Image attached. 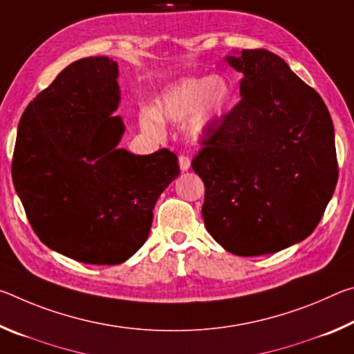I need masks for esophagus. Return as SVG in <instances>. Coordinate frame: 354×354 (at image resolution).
I'll use <instances>...</instances> for the list:
<instances>
[{"label":"esophagus","mask_w":354,"mask_h":354,"mask_svg":"<svg viewBox=\"0 0 354 354\" xmlns=\"http://www.w3.org/2000/svg\"><path fill=\"white\" fill-rule=\"evenodd\" d=\"M189 167H190V159L185 154H179V169L185 171L189 170Z\"/></svg>","instance_id":"obj_1"}]
</instances>
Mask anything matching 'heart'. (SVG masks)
<instances>
[{"label": "heart", "instance_id": "heart-1", "mask_svg": "<svg viewBox=\"0 0 354 354\" xmlns=\"http://www.w3.org/2000/svg\"><path fill=\"white\" fill-rule=\"evenodd\" d=\"M231 84L220 75L187 77L167 88L156 103V111L140 112V127L154 137L164 134L165 122H183L189 113L187 133L194 139L206 136L223 115L231 100Z\"/></svg>", "mask_w": 354, "mask_h": 354}]
</instances>
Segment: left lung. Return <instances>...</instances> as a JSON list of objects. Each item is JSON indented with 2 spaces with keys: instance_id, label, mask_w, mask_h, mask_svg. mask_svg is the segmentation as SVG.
Wrapping results in <instances>:
<instances>
[{
  "instance_id": "left-lung-1",
  "label": "left lung",
  "mask_w": 354,
  "mask_h": 354,
  "mask_svg": "<svg viewBox=\"0 0 354 354\" xmlns=\"http://www.w3.org/2000/svg\"><path fill=\"white\" fill-rule=\"evenodd\" d=\"M227 64L241 101L201 137L192 169L205 183L209 234L237 256H261L313 234L334 194V127L319 93L267 50Z\"/></svg>"
}]
</instances>
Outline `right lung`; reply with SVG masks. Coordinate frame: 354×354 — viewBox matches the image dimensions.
Instances as JSON below:
<instances>
[{"mask_svg": "<svg viewBox=\"0 0 354 354\" xmlns=\"http://www.w3.org/2000/svg\"><path fill=\"white\" fill-rule=\"evenodd\" d=\"M118 65L86 57L65 67L23 112L12 181L48 248L95 266L128 261L147 242L153 209L179 175L162 148L137 156L117 148Z\"/></svg>", "mask_w": 354, "mask_h": 354, "instance_id": "1", "label": "right lung"}]
</instances>
